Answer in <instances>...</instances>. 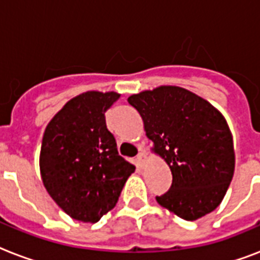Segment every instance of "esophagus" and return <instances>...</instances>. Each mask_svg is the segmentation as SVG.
<instances>
[{
    "label": "esophagus",
    "instance_id": "obj_1",
    "mask_svg": "<svg viewBox=\"0 0 260 260\" xmlns=\"http://www.w3.org/2000/svg\"><path fill=\"white\" fill-rule=\"evenodd\" d=\"M146 152H144V151H140L138 154V156H136V159H135V162H136L138 166H142L143 163H144V160H146Z\"/></svg>",
    "mask_w": 260,
    "mask_h": 260
}]
</instances>
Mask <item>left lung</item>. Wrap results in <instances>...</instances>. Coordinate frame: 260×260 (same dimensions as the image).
I'll return each mask as SVG.
<instances>
[{"label": "left lung", "mask_w": 260, "mask_h": 260, "mask_svg": "<svg viewBox=\"0 0 260 260\" xmlns=\"http://www.w3.org/2000/svg\"><path fill=\"white\" fill-rule=\"evenodd\" d=\"M128 102L143 118L152 151L173 174L159 205L193 221L213 212L235 171L234 139L225 118L212 104L178 86L134 94Z\"/></svg>", "instance_id": "8db88e82"}]
</instances>
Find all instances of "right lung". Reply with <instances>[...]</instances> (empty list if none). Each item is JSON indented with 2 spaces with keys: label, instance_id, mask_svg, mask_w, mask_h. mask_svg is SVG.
<instances>
[{
  "label": "right lung",
  "instance_id": "add662e5",
  "mask_svg": "<svg viewBox=\"0 0 260 260\" xmlns=\"http://www.w3.org/2000/svg\"><path fill=\"white\" fill-rule=\"evenodd\" d=\"M114 91H86L67 102L48 122L40 150V174L51 198L70 217L97 222L117 204L135 166L117 152L105 112Z\"/></svg>",
  "mask_w": 260,
  "mask_h": 260
}]
</instances>
